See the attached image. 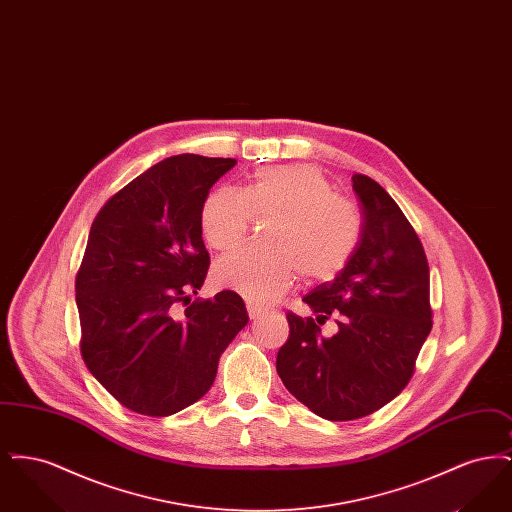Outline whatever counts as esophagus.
Segmentation results:
<instances>
[{
	"label": "esophagus",
	"instance_id": "esophagus-1",
	"mask_svg": "<svg viewBox=\"0 0 512 512\" xmlns=\"http://www.w3.org/2000/svg\"><path fill=\"white\" fill-rule=\"evenodd\" d=\"M247 315H249L251 320H255V318L261 317V309L255 307V305H251V303H247Z\"/></svg>",
	"mask_w": 512,
	"mask_h": 512
}]
</instances>
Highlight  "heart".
Returning <instances> with one entry per match:
<instances>
[{
  "label": "heart",
  "mask_w": 512,
  "mask_h": 512,
  "mask_svg": "<svg viewBox=\"0 0 512 512\" xmlns=\"http://www.w3.org/2000/svg\"><path fill=\"white\" fill-rule=\"evenodd\" d=\"M270 219L267 247H244L219 259L215 284L240 293L253 305H268L288 292L301 272L305 282H326L340 274L363 238L359 209L334 195L315 165H272L253 172L244 192L217 188L201 207V234L213 249L228 251L244 242L251 220Z\"/></svg>",
  "instance_id": "1"
}]
</instances>
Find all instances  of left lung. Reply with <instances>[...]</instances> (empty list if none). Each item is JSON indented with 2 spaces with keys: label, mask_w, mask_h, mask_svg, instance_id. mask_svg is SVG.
I'll use <instances>...</instances> for the list:
<instances>
[{
  "label": "left lung",
  "mask_w": 512,
  "mask_h": 512,
  "mask_svg": "<svg viewBox=\"0 0 512 512\" xmlns=\"http://www.w3.org/2000/svg\"><path fill=\"white\" fill-rule=\"evenodd\" d=\"M363 238L332 282L303 297L315 318L288 313L276 370L297 401L326 420H355L397 397L432 330L430 268L411 222L365 174L353 176ZM328 317L337 332L324 337Z\"/></svg>",
  "instance_id": "1"
}]
</instances>
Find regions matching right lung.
<instances>
[{
	"mask_svg": "<svg viewBox=\"0 0 512 512\" xmlns=\"http://www.w3.org/2000/svg\"><path fill=\"white\" fill-rule=\"evenodd\" d=\"M234 165L169 157L126 184L92 222L76 274L80 351L99 384L134 413L169 416L201 399L249 320L236 292L192 301L211 263L201 207Z\"/></svg>",
	"mask_w": 512,
	"mask_h": 512,
	"instance_id": "right-lung-1",
	"label": "right lung"
}]
</instances>
